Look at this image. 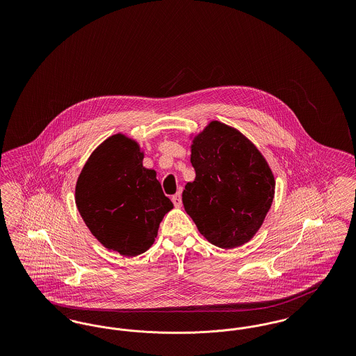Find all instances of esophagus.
<instances>
[{"label":"esophagus","instance_id":"obj_1","mask_svg":"<svg viewBox=\"0 0 356 356\" xmlns=\"http://www.w3.org/2000/svg\"><path fill=\"white\" fill-rule=\"evenodd\" d=\"M172 202L175 204L176 208H180L183 205V200H181V195L180 193H176L173 197H172Z\"/></svg>","mask_w":356,"mask_h":356}]
</instances>
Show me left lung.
<instances>
[{
  "instance_id": "left-lung-1",
  "label": "left lung",
  "mask_w": 356,
  "mask_h": 356,
  "mask_svg": "<svg viewBox=\"0 0 356 356\" xmlns=\"http://www.w3.org/2000/svg\"><path fill=\"white\" fill-rule=\"evenodd\" d=\"M189 138L196 177L183 192L186 213L216 247L231 250L248 243L273 202L271 167L248 137L218 120Z\"/></svg>"
}]
</instances>
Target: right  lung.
<instances>
[{"mask_svg": "<svg viewBox=\"0 0 356 356\" xmlns=\"http://www.w3.org/2000/svg\"><path fill=\"white\" fill-rule=\"evenodd\" d=\"M135 138L109 136L90 153L80 172L74 200L90 234L121 256L134 257L152 247L159 225L173 208L156 179L143 165Z\"/></svg>", "mask_w": 356, "mask_h": 356, "instance_id": "obj_1", "label": "right lung"}]
</instances>
